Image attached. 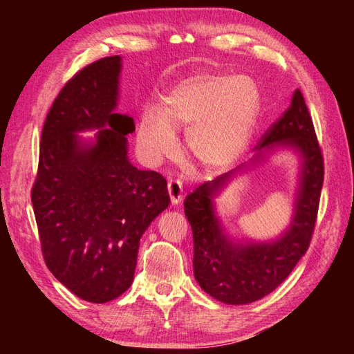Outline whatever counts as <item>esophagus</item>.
Returning <instances> with one entry per match:
<instances>
[{
	"instance_id": "obj_1",
	"label": "esophagus",
	"mask_w": 354,
	"mask_h": 354,
	"mask_svg": "<svg viewBox=\"0 0 354 354\" xmlns=\"http://www.w3.org/2000/svg\"><path fill=\"white\" fill-rule=\"evenodd\" d=\"M167 192H169V196L173 205H178L179 202L183 201V185L179 181H175V179H170L167 183Z\"/></svg>"
}]
</instances>
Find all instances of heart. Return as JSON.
Wrapping results in <instances>:
<instances>
[{"label": "heart", "instance_id": "heart-1", "mask_svg": "<svg viewBox=\"0 0 354 354\" xmlns=\"http://www.w3.org/2000/svg\"><path fill=\"white\" fill-rule=\"evenodd\" d=\"M260 109V93L250 76L193 74L178 82L140 118L137 145L150 162L164 160L185 131V147L205 169H223L245 152Z\"/></svg>", "mask_w": 354, "mask_h": 354}]
</instances>
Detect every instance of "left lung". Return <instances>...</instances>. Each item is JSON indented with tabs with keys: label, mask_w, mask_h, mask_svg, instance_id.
Returning a JSON list of instances; mask_svg holds the SVG:
<instances>
[{
	"label": "left lung",
	"mask_w": 354,
	"mask_h": 354,
	"mask_svg": "<svg viewBox=\"0 0 354 354\" xmlns=\"http://www.w3.org/2000/svg\"><path fill=\"white\" fill-rule=\"evenodd\" d=\"M259 152L250 163L264 160L277 147H292L302 156L296 208L290 228L269 243H236L221 228L212 199L230 178L249 164L204 183L184 202L193 231L194 278L209 297L225 304H248L266 297L280 286L309 250L317 222L324 161L309 109L299 89L284 114L259 141Z\"/></svg>",
	"instance_id": "8db88e82"
}]
</instances>
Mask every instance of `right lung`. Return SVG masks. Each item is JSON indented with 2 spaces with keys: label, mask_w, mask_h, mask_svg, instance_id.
Returning a JSON list of instances; mask_svg holds the SVG:
<instances>
[{
  "label": "right lung",
  "mask_w": 354,
  "mask_h": 354,
  "mask_svg": "<svg viewBox=\"0 0 354 354\" xmlns=\"http://www.w3.org/2000/svg\"><path fill=\"white\" fill-rule=\"evenodd\" d=\"M120 71L122 57H103L66 82L45 118L32 189L45 265L99 304L131 288L140 239L170 202L160 173L127 158L135 123L115 111ZM94 129V142L77 135Z\"/></svg>",
  "instance_id": "1"
}]
</instances>
